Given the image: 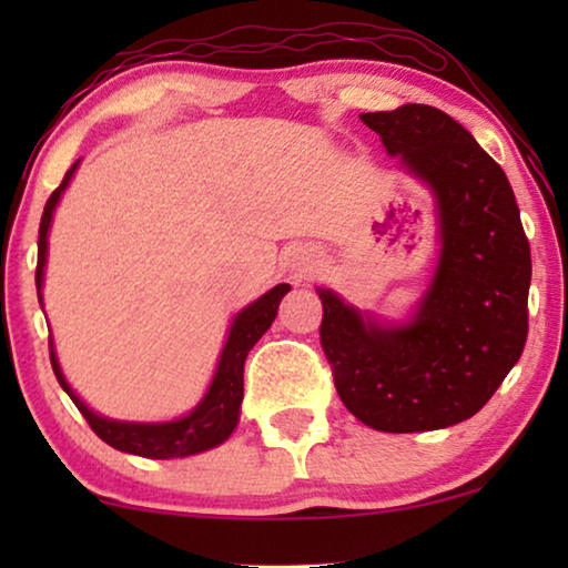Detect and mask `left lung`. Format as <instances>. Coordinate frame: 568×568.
<instances>
[{
  "label": "left lung",
  "mask_w": 568,
  "mask_h": 568,
  "mask_svg": "<svg viewBox=\"0 0 568 568\" xmlns=\"http://www.w3.org/2000/svg\"><path fill=\"white\" fill-rule=\"evenodd\" d=\"M359 119L432 185L442 258L414 323L377 328L328 290L321 346L344 406L377 432L460 424L486 406L527 341L530 243L499 162L445 111L408 103Z\"/></svg>",
  "instance_id": "obj_1"
}]
</instances>
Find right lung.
I'll use <instances>...</instances> for the list:
<instances>
[{
	"mask_svg": "<svg viewBox=\"0 0 568 568\" xmlns=\"http://www.w3.org/2000/svg\"><path fill=\"white\" fill-rule=\"evenodd\" d=\"M74 170H77V162L67 170L64 181L59 183V189L51 193L49 201H45L41 227H38V266H36L38 290H41V282H43L45 245H49L45 243V237H49V224H51L53 209H57L61 191H64L67 183L72 181ZM286 292H290V284H278L235 317L227 344H224L220 367H216L214 383H212V387H209L206 398L199 403L193 414H189L185 418H178V422L126 424V422H108V418L92 414V410L72 393V387L67 385V379H64V375H61L59 362H57V356H53V348H51L53 375H57L59 385L69 393V398L74 400V406L80 408V414L88 418L90 429L95 432L98 437L105 442V445L121 449V453L158 457V460L204 453V449H209V447L222 445V442L232 434V429L237 426L240 403H243L245 356L255 346V341H258L263 333L268 331V325L274 323L278 302H282Z\"/></svg>",
	"mask_w": 568,
	"mask_h": 568,
	"instance_id": "1",
	"label": "right lung"
}]
</instances>
